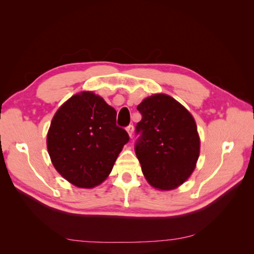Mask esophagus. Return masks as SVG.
I'll use <instances>...</instances> for the list:
<instances>
[{
    "label": "esophagus",
    "mask_w": 254,
    "mask_h": 254,
    "mask_svg": "<svg viewBox=\"0 0 254 254\" xmlns=\"http://www.w3.org/2000/svg\"><path fill=\"white\" fill-rule=\"evenodd\" d=\"M127 133H128V135H130V137H132V134H133V132H134L133 124H130V126L127 127Z\"/></svg>",
    "instance_id": "obj_1"
}]
</instances>
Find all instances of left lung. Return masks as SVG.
Instances as JSON below:
<instances>
[{
  "mask_svg": "<svg viewBox=\"0 0 254 254\" xmlns=\"http://www.w3.org/2000/svg\"><path fill=\"white\" fill-rule=\"evenodd\" d=\"M135 154L153 187L170 190L195 168L199 154L197 127L191 113L167 95H154L137 106Z\"/></svg>",
  "mask_w": 254,
  "mask_h": 254,
  "instance_id": "left-lung-1",
  "label": "left lung"
}]
</instances>
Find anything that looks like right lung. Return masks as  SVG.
Instances as JSON below:
<instances>
[{
  "label": "right lung",
  "mask_w": 254,
  "mask_h": 254,
  "mask_svg": "<svg viewBox=\"0 0 254 254\" xmlns=\"http://www.w3.org/2000/svg\"><path fill=\"white\" fill-rule=\"evenodd\" d=\"M128 139L127 132L117 126V111L86 91L57 111L47 145L59 174L78 188H94L109 176Z\"/></svg>",
  "instance_id": "obj_1"
}]
</instances>
